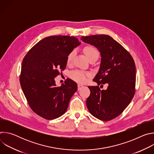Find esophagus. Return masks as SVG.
<instances>
[{"label":"esophagus","mask_w":154,"mask_h":154,"mask_svg":"<svg viewBox=\"0 0 154 154\" xmlns=\"http://www.w3.org/2000/svg\"><path fill=\"white\" fill-rule=\"evenodd\" d=\"M78 90H81L82 88L83 87V86L82 85H81V84H78Z\"/></svg>","instance_id":"obj_1"}]
</instances>
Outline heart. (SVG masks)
Instances as JSON below:
<instances>
[{"label": "heart", "mask_w": 154, "mask_h": 154, "mask_svg": "<svg viewBox=\"0 0 154 154\" xmlns=\"http://www.w3.org/2000/svg\"><path fill=\"white\" fill-rule=\"evenodd\" d=\"M84 52L88 57V58L91 60L93 58L97 57L98 58L99 56V51L96 48H95L93 46L91 45H88L85 47L84 48ZM76 54V51L75 49L72 50L69 54L67 56V59L66 61L67 63L69 64L72 62L75 55ZM91 75V74L88 72H83L82 71L80 70H75L71 72L70 73V76L71 77L75 80L77 82L80 83H84L87 80L88 77H89Z\"/></svg>", "instance_id": "1"}]
</instances>
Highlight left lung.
<instances>
[{"instance_id": "8db88e82", "label": "left lung", "mask_w": 154, "mask_h": 154, "mask_svg": "<svg viewBox=\"0 0 154 154\" xmlns=\"http://www.w3.org/2000/svg\"><path fill=\"white\" fill-rule=\"evenodd\" d=\"M81 40L97 48L101 55L100 68L93 79L98 86H88L91 93L86 100L87 108L96 118L110 121L124 112L134 96V60L122 46L108 35L82 36ZM105 83L108 84L107 89L101 91L98 85Z\"/></svg>"}]
</instances>
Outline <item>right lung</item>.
Returning a JSON list of instances; mask_svg holds the SVG:
<instances>
[{"label": "right lung", "instance_id": "right-lung-1", "mask_svg": "<svg viewBox=\"0 0 154 154\" xmlns=\"http://www.w3.org/2000/svg\"><path fill=\"white\" fill-rule=\"evenodd\" d=\"M80 45L74 36H48L24 57L20 84L30 107L39 116L52 120L66 112L77 85L69 79L57 86L54 79L66 68L69 53Z\"/></svg>", "mask_w": 154, "mask_h": 154}]
</instances>
